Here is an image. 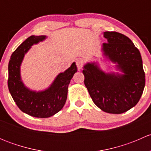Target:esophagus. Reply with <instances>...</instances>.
Listing matches in <instances>:
<instances>
[{
	"label": "esophagus",
	"mask_w": 151,
	"mask_h": 151,
	"mask_svg": "<svg viewBox=\"0 0 151 151\" xmlns=\"http://www.w3.org/2000/svg\"><path fill=\"white\" fill-rule=\"evenodd\" d=\"M76 65H77L78 70L80 71V70H81L82 67H83V61H82V60H77V62H76Z\"/></svg>",
	"instance_id": "esophagus-1"
}]
</instances>
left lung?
Listing matches in <instances>:
<instances>
[{"label":"left lung","mask_w":151,"mask_h":151,"mask_svg":"<svg viewBox=\"0 0 151 151\" xmlns=\"http://www.w3.org/2000/svg\"><path fill=\"white\" fill-rule=\"evenodd\" d=\"M102 44L103 61L114 64L115 71L106 72L97 61L83 66L84 83L94 104L105 112L121 114L138 103L145 84L139 50L129 38L106 31Z\"/></svg>","instance_id":"left-lung-1"}]
</instances>
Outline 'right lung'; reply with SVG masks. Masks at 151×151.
<instances>
[{
	"label": "right lung",
	"mask_w": 151,
	"mask_h": 151,
	"mask_svg": "<svg viewBox=\"0 0 151 151\" xmlns=\"http://www.w3.org/2000/svg\"><path fill=\"white\" fill-rule=\"evenodd\" d=\"M46 36H31L25 39L12 53L9 63L8 87L14 101L21 111L35 118H45L58 112L64 106L68 87L77 71L75 62L56 76L51 85L42 91L28 88L21 77V65L25 55L33 45L44 42Z\"/></svg>",
	"instance_id": "right-lung-1"
}]
</instances>
